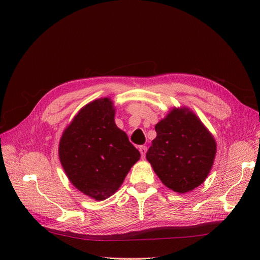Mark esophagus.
<instances>
[{
  "label": "esophagus",
  "instance_id": "34e87169",
  "mask_svg": "<svg viewBox=\"0 0 260 260\" xmlns=\"http://www.w3.org/2000/svg\"><path fill=\"white\" fill-rule=\"evenodd\" d=\"M139 151H140V153H141V156H142V158L144 159V157H145V154H146V152H147V147L146 146H139Z\"/></svg>",
  "mask_w": 260,
  "mask_h": 260
}]
</instances>
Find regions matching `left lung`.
Returning a JSON list of instances; mask_svg holds the SVG:
<instances>
[{"instance_id":"8db88e82","label":"left lung","mask_w":260,"mask_h":260,"mask_svg":"<svg viewBox=\"0 0 260 260\" xmlns=\"http://www.w3.org/2000/svg\"><path fill=\"white\" fill-rule=\"evenodd\" d=\"M157 136L146 153L161 182L186 193L207 178L216 156V141L188 108H174L155 125Z\"/></svg>"}]
</instances>
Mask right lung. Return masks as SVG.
<instances>
[{"label":"right lung","instance_id":"1","mask_svg":"<svg viewBox=\"0 0 260 260\" xmlns=\"http://www.w3.org/2000/svg\"><path fill=\"white\" fill-rule=\"evenodd\" d=\"M114 117L111 99L93 101L75 116L59 141V160L69 181L96 201L112 196L141 157Z\"/></svg>","mask_w":260,"mask_h":260}]
</instances>
